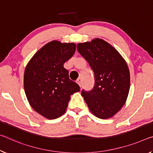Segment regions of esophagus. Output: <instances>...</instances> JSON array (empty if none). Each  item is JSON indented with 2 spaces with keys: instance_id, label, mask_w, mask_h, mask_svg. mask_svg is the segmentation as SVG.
Listing matches in <instances>:
<instances>
[{
  "instance_id": "1",
  "label": "esophagus",
  "mask_w": 153,
  "mask_h": 153,
  "mask_svg": "<svg viewBox=\"0 0 153 153\" xmlns=\"http://www.w3.org/2000/svg\"><path fill=\"white\" fill-rule=\"evenodd\" d=\"M76 82L77 84H78V85L80 86V87H82V78H79V79H77V81H76Z\"/></svg>"
}]
</instances>
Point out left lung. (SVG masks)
I'll return each instance as SVG.
<instances>
[{"label": "left lung", "mask_w": 153, "mask_h": 153, "mask_svg": "<svg viewBox=\"0 0 153 153\" xmlns=\"http://www.w3.org/2000/svg\"><path fill=\"white\" fill-rule=\"evenodd\" d=\"M77 50L94 76L93 88L82 90V96L97 117H112L124 105L129 94L130 74L127 62L114 48L101 39L78 43Z\"/></svg>", "instance_id": "obj_1"}]
</instances>
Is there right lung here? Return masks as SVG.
Returning <instances> with one entry per match:
<instances>
[{"label":"right lung","mask_w":153,"mask_h":153,"mask_svg":"<svg viewBox=\"0 0 153 153\" xmlns=\"http://www.w3.org/2000/svg\"><path fill=\"white\" fill-rule=\"evenodd\" d=\"M76 47L74 43L52 41L38 50L26 67L24 87L26 97L33 110L48 119L63 114L71 94L80 91L64 67Z\"/></svg>","instance_id":"right-lung-1"}]
</instances>
